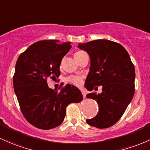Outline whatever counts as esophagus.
Returning <instances> with one entry per match:
<instances>
[{"instance_id":"1","label":"esophagus","mask_w":150,"mask_h":150,"mask_svg":"<svg viewBox=\"0 0 150 150\" xmlns=\"http://www.w3.org/2000/svg\"><path fill=\"white\" fill-rule=\"evenodd\" d=\"M81 94H82V95H83V97H84V98H86V92H85V90H84V89H81Z\"/></svg>"}]
</instances>
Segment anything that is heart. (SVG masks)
I'll return each mask as SVG.
<instances>
[{
  "label": "heart",
  "mask_w": 150,
  "mask_h": 150,
  "mask_svg": "<svg viewBox=\"0 0 150 150\" xmlns=\"http://www.w3.org/2000/svg\"><path fill=\"white\" fill-rule=\"evenodd\" d=\"M85 52L84 51H77L76 52L74 53V58L76 59V61H78V59L79 58V57L81 56V55H82L83 54H84ZM67 81H69V82L70 83H72L73 84H74V85H76V86H79L80 85V84H81V82H82V79H81V78L80 76H69L67 78Z\"/></svg>",
  "instance_id": "b5f03b06"
}]
</instances>
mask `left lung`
<instances>
[{
  "label": "left lung",
  "mask_w": 150,
  "mask_h": 150,
  "mask_svg": "<svg viewBox=\"0 0 150 150\" xmlns=\"http://www.w3.org/2000/svg\"><path fill=\"white\" fill-rule=\"evenodd\" d=\"M78 47L90 58L84 86L89 91L103 86L100 94L86 95V98L95 100L99 105L96 116L86 119V123L98 129L110 127L121 118L134 97V64L126 49L115 42L97 40L79 44Z\"/></svg>",
  "instance_id": "1"
}]
</instances>
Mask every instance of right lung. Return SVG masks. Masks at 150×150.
Returning <instances> with one entry per match:
<instances>
[{"instance_id": "add662e5", "label": "right lung", "mask_w": 150, "mask_h": 150, "mask_svg": "<svg viewBox=\"0 0 150 150\" xmlns=\"http://www.w3.org/2000/svg\"><path fill=\"white\" fill-rule=\"evenodd\" d=\"M70 44L53 40L38 41L16 61L13 77L15 94L24 118L38 129L48 130L61 125L68 105L83 99L75 86L68 84L58 92L47 84L49 77L61 75L60 65L71 47Z\"/></svg>"}]
</instances>
